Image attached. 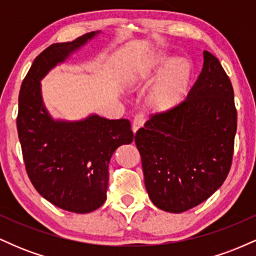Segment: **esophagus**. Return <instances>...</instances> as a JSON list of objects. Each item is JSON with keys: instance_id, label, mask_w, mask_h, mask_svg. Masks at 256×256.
Wrapping results in <instances>:
<instances>
[{"instance_id": "obj_1", "label": "esophagus", "mask_w": 256, "mask_h": 256, "mask_svg": "<svg viewBox=\"0 0 256 256\" xmlns=\"http://www.w3.org/2000/svg\"><path fill=\"white\" fill-rule=\"evenodd\" d=\"M144 122H146L144 116H143V114H137V116H134V122H132V131H134V134H136V131L140 128H142L143 124H144Z\"/></svg>"}]
</instances>
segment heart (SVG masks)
Masks as SVG:
<instances>
[{
  "instance_id": "obj_1",
  "label": "heart",
  "mask_w": 256,
  "mask_h": 256,
  "mask_svg": "<svg viewBox=\"0 0 256 256\" xmlns=\"http://www.w3.org/2000/svg\"><path fill=\"white\" fill-rule=\"evenodd\" d=\"M167 64L165 58H154L148 62V72L160 71ZM192 79V66L188 61L178 60L170 64L149 94V102L156 110H170L186 95Z\"/></svg>"
}]
</instances>
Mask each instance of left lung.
Wrapping results in <instances>:
<instances>
[{
	"label": "left lung",
	"mask_w": 256,
	"mask_h": 256,
	"mask_svg": "<svg viewBox=\"0 0 256 256\" xmlns=\"http://www.w3.org/2000/svg\"><path fill=\"white\" fill-rule=\"evenodd\" d=\"M236 130L230 78L204 50V67L186 98L152 116L134 136L152 204L182 213L216 192L230 171Z\"/></svg>",
	"instance_id": "1"
}]
</instances>
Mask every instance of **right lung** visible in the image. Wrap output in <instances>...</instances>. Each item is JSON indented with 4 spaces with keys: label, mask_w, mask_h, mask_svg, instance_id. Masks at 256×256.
<instances>
[{
    "label": "right lung",
    "mask_w": 256,
    "mask_h": 256,
    "mask_svg": "<svg viewBox=\"0 0 256 256\" xmlns=\"http://www.w3.org/2000/svg\"><path fill=\"white\" fill-rule=\"evenodd\" d=\"M98 34L52 44L34 58L20 88L16 118L26 172L34 189L56 207L80 214L104 204L112 155L122 144H130L134 132L128 119L98 114L78 122L54 120L43 104L40 80Z\"/></svg>",
    "instance_id": "right-lung-1"
}]
</instances>
